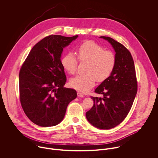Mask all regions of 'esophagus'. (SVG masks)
<instances>
[{"mask_svg": "<svg viewBox=\"0 0 158 158\" xmlns=\"http://www.w3.org/2000/svg\"><path fill=\"white\" fill-rule=\"evenodd\" d=\"M77 96L78 97H81V98H82L84 97V94L82 93H81V92H78L77 93Z\"/></svg>", "mask_w": 158, "mask_h": 158, "instance_id": "esophagus-1", "label": "esophagus"}]
</instances>
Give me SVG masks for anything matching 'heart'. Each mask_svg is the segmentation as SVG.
Here are the masks:
<instances>
[{
  "label": "heart",
  "instance_id": "heart-1",
  "mask_svg": "<svg viewBox=\"0 0 158 158\" xmlns=\"http://www.w3.org/2000/svg\"><path fill=\"white\" fill-rule=\"evenodd\" d=\"M80 62H87L85 74L77 76L71 79V85L79 91L85 93L94 86L97 80L103 82L113 73L116 65V54L106 51L99 44L87 40L82 43L77 50ZM78 60L72 53L64 55L61 60L64 69L71 75L77 72Z\"/></svg>",
  "mask_w": 158,
  "mask_h": 158
}]
</instances>
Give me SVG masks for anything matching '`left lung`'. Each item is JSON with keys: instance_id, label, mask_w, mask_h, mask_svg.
I'll list each match as a JSON object with an SVG mask.
<instances>
[{"instance_id": "left-lung-1", "label": "left lung", "mask_w": 158, "mask_h": 158, "mask_svg": "<svg viewBox=\"0 0 158 158\" xmlns=\"http://www.w3.org/2000/svg\"><path fill=\"white\" fill-rule=\"evenodd\" d=\"M109 41L116 52L115 69L110 76L95 90L102 98L93 97L94 105L86 112L88 121L102 129L113 128L122 123L131 109L138 91V81L132 56L119 42L101 36Z\"/></svg>"}]
</instances>
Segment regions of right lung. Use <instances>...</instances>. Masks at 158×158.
Returning <instances> with one entry per match:
<instances>
[{"instance_id":"right-lung-1","label":"right lung","mask_w":158,"mask_h":158,"mask_svg":"<svg viewBox=\"0 0 158 158\" xmlns=\"http://www.w3.org/2000/svg\"><path fill=\"white\" fill-rule=\"evenodd\" d=\"M78 35H51L32 48L19 72V99L27 118L42 127L54 126L64 118L69 103L76 98L66 82L60 56L63 48Z\"/></svg>"}]
</instances>
